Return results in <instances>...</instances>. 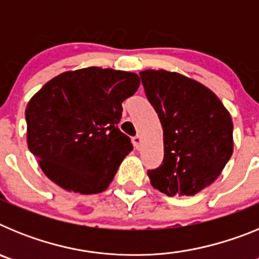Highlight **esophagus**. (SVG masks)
Returning a JSON list of instances; mask_svg holds the SVG:
<instances>
[{"instance_id":"1","label":"esophagus","mask_w":259,"mask_h":259,"mask_svg":"<svg viewBox=\"0 0 259 259\" xmlns=\"http://www.w3.org/2000/svg\"><path fill=\"white\" fill-rule=\"evenodd\" d=\"M141 143H143V139H141L140 135H136V136L132 139V144H134V146L136 148V149H140Z\"/></svg>"}]
</instances>
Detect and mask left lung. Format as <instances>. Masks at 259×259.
I'll return each instance as SVG.
<instances>
[{"label":"left lung","instance_id":"obj_1","mask_svg":"<svg viewBox=\"0 0 259 259\" xmlns=\"http://www.w3.org/2000/svg\"><path fill=\"white\" fill-rule=\"evenodd\" d=\"M146 97L163 128L164 155L148 171L162 193L193 196L214 182L233 152L228 110L209 88L178 72H140Z\"/></svg>","mask_w":259,"mask_h":259}]
</instances>
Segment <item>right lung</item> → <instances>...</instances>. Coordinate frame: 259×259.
Masks as SVG:
<instances>
[{
	"instance_id": "right-lung-1",
	"label": "right lung",
	"mask_w": 259,
	"mask_h": 259,
	"mask_svg": "<svg viewBox=\"0 0 259 259\" xmlns=\"http://www.w3.org/2000/svg\"><path fill=\"white\" fill-rule=\"evenodd\" d=\"M139 85L134 72L87 67L53 77L29 100L28 149L53 183L81 194L109 187L134 149L118 123Z\"/></svg>"
}]
</instances>
